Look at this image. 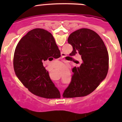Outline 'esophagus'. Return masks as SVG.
I'll return each instance as SVG.
<instances>
[{
	"label": "esophagus",
	"instance_id": "esophagus-1",
	"mask_svg": "<svg viewBox=\"0 0 122 122\" xmlns=\"http://www.w3.org/2000/svg\"><path fill=\"white\" fill-rule=\"evenodd\" d=\"M66 56V54H65L64 53H63V52H61V58H64Z\"/></svg>",
	"mask_w": 122,
	"mask_h": 122
}]
</instances>
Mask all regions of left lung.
I'll return each mask as SVG.
<instances>
[{"mask_svg":"<svg viewBox=\"0 0 122 122\" xmlns=\"http://www.w3.org/2000/svg\"><path fill=\"white\" fill-rule=\"evenodd\" d=\"M68 42L72 45L71 55L78 53L82 63L72 69L71 81L64 92L66 98L90 94L106 78L109 70V54L100 36L90 29L82 28L71 33Z\"/></svg>","mask_w":122,"mask_h":122,"instance_id":"obj_1","label":"left lung"}]
</instances>
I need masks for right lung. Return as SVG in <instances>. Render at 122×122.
<instances>
[{"mask_svg": "<svg viewBox=\"0 0 122 122\" xmlns=\"http://www.w3.org/2000/svg\"><path fill=\"white\" fill-rule=\"evenodd\" d=\"M60 51L51 33L40 28L30 30L18 42L13 56L16 75L29 92L46 99L61 97L60 92L43 66L58 58Z\"/></svg>", "mask_w": 122, "mask_h": 122, "instance_id": "1", "label": "right lung"}]
</instances>
